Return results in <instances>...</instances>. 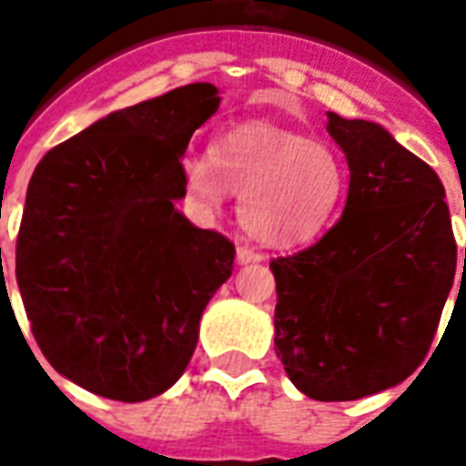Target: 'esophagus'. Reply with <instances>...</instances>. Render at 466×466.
Instances as JSON below:
<instances>
[{
    "label": "esophagus",
    "instance_id": "34e87169",
    "mask_svg": "<svg viewBox=\"0 0 466 466\" xmlns=\"http://www.w3.org/2000/svg\"><path fill=\"white\" fill-rule=\"evenodd\" d=\"M236 257H238V261H241V264H251V261H264V254H261V251H257V248H251V246H246V243H241V246H238Z\"/></svg>",
    "mask_w": 466,
    "mask_h": 466
}]
</instances>
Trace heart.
<instances>
[{
  "label": "heart",
  "mask_w": 466,
  "mask_h": 466,
  "mask_svg": "<svg viewBox=\"0 0 466 466\" xmlns=\"http://www.w3.org/2000/svg\"><path fill=\"white\" fill-rule=\"evenodd\" d=\"M348 163L329 142L264 121L228 129L207 155L184 163V188L199 207L220 209L228 191L241 197V220L269 246L319 238L348 191Z\"/></svg>",
  "instance_id": "b5f03b06"
}]
</instances>
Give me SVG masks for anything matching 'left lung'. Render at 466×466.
Here are the masks:
<instances>
[{"mask_svg":"<svg viewBox=\"0 0 466 466\" xmlns=\"http://www.w3.org/2000/svg\"><path fill=\"white\" fill-rule=\"evenodd\" d=\"M327 129L348 157V205L313 246L269 261L275 350L306 397L350 402L425 360L454 285L457 241L425 160L363 118L329 114Z\"/></svg>","mask_w":466,"mask_h":466,"instance_id":"1","label":"left lung"}]
</instances>
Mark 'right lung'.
<instances>
[{
  "mask_svg": "<svg viewBox=\"0 0 466 466\" xmlns=\"http://www.w3.org/2000/svg\"><path fill=\"white\" fill-rule=\"evenodd\" d=\"M218 106L209 82L176 87L90 124L33 170L17 288L46 360L98 397L145 402L176 384L233 272L236 246L173 209L188 139Z\"/></svg>",
  "mask_w": 466,
  "mask_h": 466,
  "instance_id": "obj_1",
  "label": "right lung"
}]
</instances>
